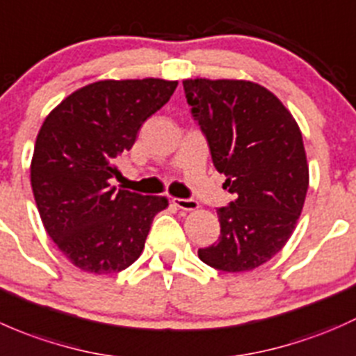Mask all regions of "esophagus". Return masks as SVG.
I'll return each mask as SVG.
<instances>
[{
    "instance_id": "1",
    "label": "esophagus",
    "mask_w": 356,
    "mask_h": 356,
    "mask_svg": "<svg viewBox=\"0 0 356 356\" xmlns=\"http://www.w3.org/2000/svg\"><path fill=\"white\" fill-rule=\"evenodd\" d=\"M173 204L181 211H197L199 209V202L193 199H173Z\"/></svg>"
}]
</instances>
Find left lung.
Instances as JSON below:
<instances>
[{
	"label": "left lung",
	"instance_id": "left-lung-1",
	"mask_svg": "<svg viewBox=\"0 0 356 356\" xmlns=\"http://www.w3.org/2000/svg\"><path fill=\"white\" fill-rule=\"evenodd\" d=\"M183 89L225 188L236 199L218 209L221 236L199 259L225 273L270 260L296 228L309 188L302 131L270 90L250 80L186 79Z\"/></svg>",
	"mask_w": 356,
	"mask_h": 356
}]
</instances>
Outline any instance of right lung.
<instances>
[{"label": "right lung", "instance_id": "obj_1", "mask_svg": "<svg viewBox=\"0 0 356 356\" xmlns=\"http://www.w3.org/2000/svg\"><path fill=\"white\" fill-rule=\"evenodd\" d=\"M177 80H99L65 97L44 120L31 163L39 216L51 240L86 273L113 274L140 257L166 197L111 186L116 159L163 108Z\"/></svg>", "mask_w": 356, "mask_h": 356}]
</instances>
